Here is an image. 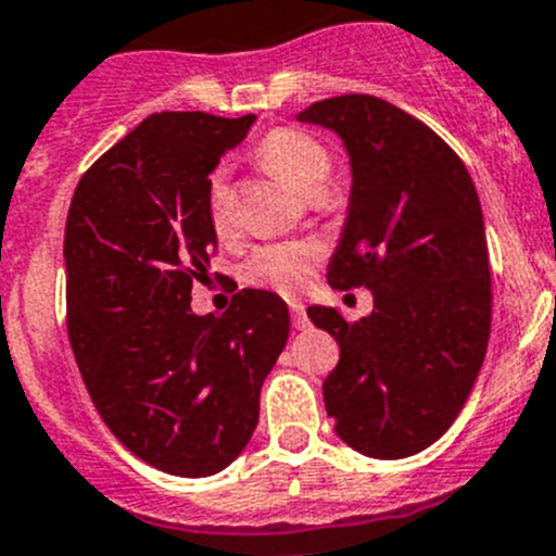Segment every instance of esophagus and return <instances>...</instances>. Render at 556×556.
Instances as JSON below:
<instances>
[{"label": "esophagus", "mask_w": 556, "mask_h": 556, "mask_svg": "<svg viewBox=\"0 0 556 556\" xmlns=\"http://www.w3.org/2000/svg\"><path fill=\"white\" fill-rule=\"evenodd\" d=\"M289 311H292V325L294 330H305L311 325L308 316H305V308L300 303H289Z\"/></svg>", "instance_id": "obj_1"}]
</instances>
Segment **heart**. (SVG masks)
Returning a JSON list of instances; mask_svg holds the SVG:
<instances>
[{
	"instance_id": "heart-1",
	"label": "heart",
	"mask_w": 556,
	"mask_h": 556,
	"mask_svg": "<svg viewBox=\"0 0 556 556\" xmlns=\"http://www.w3.org/2000/svg\"><path fill=\"white\" fill-rule=\"evenodd\" d=\"M258 157L273 168L281 179H287L294 190H300L308 199L325 193L327 179H330L332 163L325 147L300 130L278 128L269 130L258 144ZM207 218L218 237H229L237 226L235 213V190H231L229 172L218 168L210 174L207 193ZM314 267V251L300 242H273V245H258L248 253L242 262V281L251 287L273 289V292L292 294L308 281V273Z\"/></svg>"
}]
</instances>
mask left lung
<instances>
[{"instance_id":"left-lung-1","label":"left lung","mask_w":556,"mask_h":556,"mask_svg":"<svg viewBox=\"0 0 556 556\" xmlns=\"http://www.w3.org/2000/svg\"><path fill=\"white\" fill-rule=\"evenodd\" d=\"M298 119L341 136L352 166L327 283L374 294V311L354 325L336 308H308L341 349L321 384L327 415L363 456H415L453 426L489 346L478 190L440 136L382 98H327Z\"/></svg>"}]
</instances>
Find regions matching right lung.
I'll use <instances>...</instances> for the list:
<instances>
[{
  "instance_id": "1",
  "label": "right lung",
  "mask_w": 556,
  "mask_h": 556,
  "mask_svg": "<svg viewBox=\"0 0 556 556\" xmlns=\"http://www.w3.org/2000/svg\"><path fill=\"white\" fill-rule=\"evenodd\" d=\"M256 116H147L89 166L65 224L67 336L94 409L134 456L179 478L229 467L289 338L278 294L242 289L224 316L190 311L218 237L207 179Z\"/></svg>"
}]
</instances>
